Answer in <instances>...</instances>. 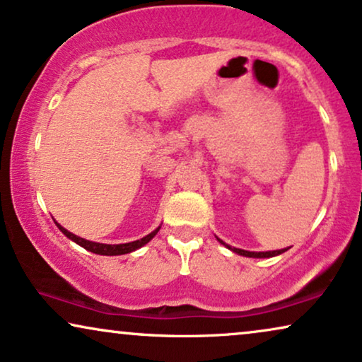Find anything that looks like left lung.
Returning a JSON list of instances; mask_svg holds the SVG:
<instances>
[{"label": "left lung", "mask_w": 362, "mask_h": 362, "mask_svg": "<svg viewBox=\"0 0 362 362\" xmlns=\"http://www.w3.org/2000/svg\"><path fill=\"white\" fill-rule=\"evenodd\" d=\"M216 240L226 247L228 250H231L233 253L237 255H242V257H248V258H272V257H276V255H281L285 253L288 248H283V250H273V252H248V250H242V248H235V247H230V245H226L225 242H221V240L216 237Z\"/></svg>", "instance_id": "1"}]
</instances>
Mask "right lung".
I'll return each mask as SVG.
<instances>
[{"instance_id": "add662e5", "label": "right lung", "mask_w": 362, "mask_h": 362, "mask_svg": "<svg viewBox=\"0 0 362 362\" xmlns=\"http://www.w3.org/2000/svg\"><path fill=\"white\" fill-rule=\"evenodd\" d=\"M57 228H59L62 233L66 235L67 238L72 240V242L79 245V247H83L88 250L90 253H95V255H105V257H115V255H125V253H132L136 252V250L142 248L144 245H147L151 240L156 237L157 231L160 230V226H157L156 230L151 231V233L146 235V237L141 238V240H136V242H131V243H119V245H107V243H98V242H90V240H86V238H81L77 237V235L71 233V231H67L64 226H61L59 223L56 221Z\"/></svg>"}]
</instances>
